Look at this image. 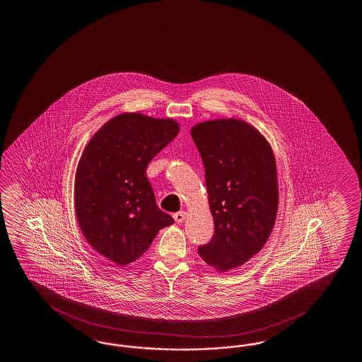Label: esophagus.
<instances>
[{
    "label": "esophagus",
    "mask_w": 362,
    "mask_h": 362,
    "mask_svg": "<svg viewBox=\"0 0 362 362\" xmlns=\"http://www.w3.org/2000/svg\"><path fill=\"white\" fill-rule=\"evenodd\" d=\"M186 217H187V214L184 212V211H181V212H177V214L173 215V218H175V221L177 223H184L185 220H186Z\"/></svg>",
    "instance_id": "1"
}]
</instances>
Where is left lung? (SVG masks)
Masks as SVG:
<instances>
[{
	"label": "left lung",
	"mask_w": 362,
	"mask_h": 362,
	"mask_svg": "<svg viewBox=\"0 0 362 362\" xmlns=\"http://www.w3.org/2000/svg\"><path fill=\"white\" fill-rule=\"evenodd\" d=\"M192 137L206 172L215 234L198 248L218 272L234 269L262 250L276 223L277 167L262 133L238 119L194 125Z\"/></svg>",
	"instance_id": "left-lung-1"
}]
</instances>
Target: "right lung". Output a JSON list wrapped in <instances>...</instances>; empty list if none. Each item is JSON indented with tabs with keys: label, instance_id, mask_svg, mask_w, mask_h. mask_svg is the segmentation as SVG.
<instances>
[{
	"label": "right lung",
	"instance_id": "1",
	"mask_svg": "<svg viewBox=\"0 0 362 362\" xmlns=\"http://www.w3.org/2000/svg\"><path fill=\"white\" fill-rule=\"evenodd\" d=\"M178 132L173 119L120 114L93 136L80 158L78 226L89 245L119 267L136 262L159 230L175 223L156 206L146 168Z\"/></svg>",
	"mask_w": 362,
	"mask_h": 362
}]
</instances>
